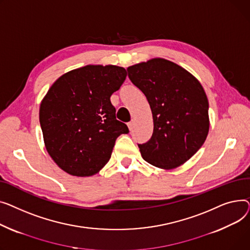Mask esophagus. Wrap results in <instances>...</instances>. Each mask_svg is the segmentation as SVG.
Listing matches in <instances>:
<instances>
[{
  "label": "esophagus",
  "mask_w": 250,
  "mask_h": 250,
  "mask_svg": "<svg viewBox=\"0 0 250 250\" xmlns=\"http://www.w3.org/2000/svg\"><path fill=\"white\" fill-rule=\"evenodd\" d=\"M133 127H134V121H130V122L128 123V128H129V130L132 131V130H133Z\"/></svg>",
  "instance_id": "obj_1"
}]
</instances>
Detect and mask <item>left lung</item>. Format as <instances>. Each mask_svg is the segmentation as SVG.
I'll use <instances>...</instances> for the list:
<instances>
[{
	"label": "left lung",
	"mask_w": 250,
	"mask_h": 250,
	"mask_svg": "<svg viewBox=\"0 0 250 250\" xmlns=\"http://www.w3.org/2000/svg\"><path fill=\"white\" fill-rule=\"evenodd\" d=\"M147 99L153 117L151 138L138 144L148 164L178 167L204 144L209 132V103L200 82L177 63L153 58L127 68Z\"/></svg>",
	"instance_id": "left-lung-1"
}]
</instances>
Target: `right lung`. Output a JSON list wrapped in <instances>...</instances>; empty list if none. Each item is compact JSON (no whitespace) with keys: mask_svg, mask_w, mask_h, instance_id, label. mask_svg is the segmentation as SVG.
Listing matches in <instances>:
<instances>
[{"mask_svg":"<svg viewBox=\"0 0 250 250\" xmlns=\"http://www.w3.org/2000/svg\"><path fill=\"white\" fill-rule=\"evenodd\" d=\"M127 77L117 65H85L58 79L40 104L45 147L54 163L76 177H91L110 160L116 139L129 130L116 119L111 96Z\"/></svg>","mask_w":250,"mask_h":250,"instance_id":"1","label":"right lung"}]
</instances>
